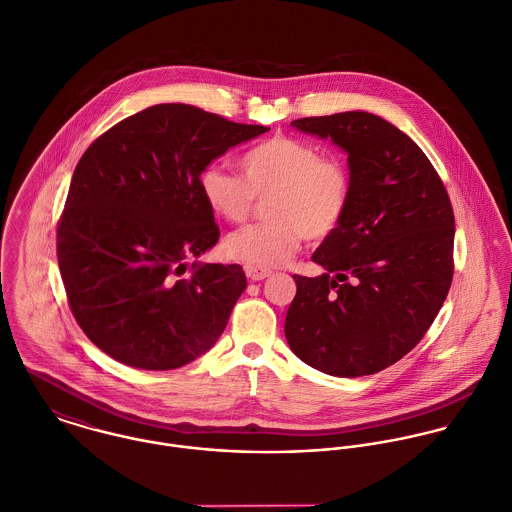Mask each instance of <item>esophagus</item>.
I'll return each instance as SVG.
<instances>
[{"mask_svg":"<svg viewBox=\"0 0 512 512\" xmlns=\"http://www.w3.org/2000/svg\"><path fill=\"white\" fill-rule=\"evenodd\" d=\"M245 275H247L249 281H263V279L271 277V271H269V269H261V267L247 265V267H245Z\"/></svg>","mask_w":512,"mask_h":512,"instance_id":"1","label":"esophagus"}]
</instances>
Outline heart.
I'll return each mask as SVG.
<instances>
[{
  "label": "heart",
  "mask_w": 512,
  "mask_h": 512,
  "mask_svg": "<svg viewBox=\"0 0 512 512\" xmlns=\"http://www.w3.org/2000/svg\"><path fill=\"white\" fill-rule=\"evenodd\" d=\"M241 176L207 166L198 186L209 211L225 221H243L255 200L269 198V221L245 225L225 237V253L253 267H279L299 249L303 237L332 235L350 204L346 166L303 140L275 136L241 156Z\"/></svg>",
  "instance_id": "b5f03b06"
}]
</instances>
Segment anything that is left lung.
Returning <instances> with one entry per match:
<instances>
[{"mask_svg":"<svg viewBox=\"0 0 512 512\" xmlns=\"http://www.w3.org/2000/svg\"><path fill=\"white\" fill-rule=\"evenodd\" d=\"M348 154L350 204L312 253L318 277L293 275L291 350L336 378L376 374L423 338L453 279L455 217L421 148L370 112L293 120Z\"/></svg>","mask_w":512,"mask_h":512,"instance_id":"obj_1","label":"left lung"}]
</instances>
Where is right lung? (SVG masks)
<instances>
[{
    "instance_id": "right-lung-1",
    "label": "right lung",
    "mask_w": 512,
    "mask_h": 512,
    "mask_svg": "<svg viewBox=\"0 0 512 512\" xmlns=\"http://www.w3.org/2000/svg\"><path fill=\"white\" fill-rule=\"evenodd\" d=\"M267 126L190 104H154L79 160L57 229L69 307L120 364L174 370L205 354L247 287L239 265L192 263L219 239L200 174Z\"/></svg>"
}]
</instances>
